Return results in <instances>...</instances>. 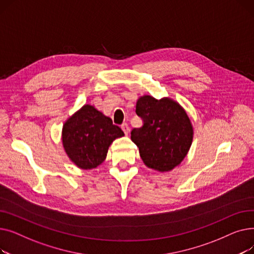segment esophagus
Listing matches in <instances>:
<instances>
[{
  "label": "esophagus",
  "instance_id": "obj_1",
  "mask_svg": "<svg viewBox=\"0 0 254 254\" xmlns=\"http://www.w3.org/2000/svg\"><path fill=\"white\" fill-rule=\"evenodd\" d=\"M122 128H123V130H124V132L126 135H127L128 134V131H129V127L127 126V124H123L122 125Z\"/></svg>",
  "mask_w": 254,
  "mask_h": 254
}]
</instances>
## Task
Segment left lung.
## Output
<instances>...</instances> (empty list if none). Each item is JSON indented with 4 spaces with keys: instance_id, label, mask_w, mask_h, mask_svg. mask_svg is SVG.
<instances>
[{
    "instance_id": "left-lung-1",
    "label": "left lung",
    "mask_w": 254,
    "mask_h": 254,
    "mask_svg": "<svg viewBox=\"0 0 254 254\" xmlns=\"http://www.w3.org/2000/svg\"><path fill=\"white\" fill-rule=\"evenodd\" d=\"M136 113L143 125L132 128L130 139L139 147L144 164L159 172L174 169L188 154L192 142L193 130L188 114L175 101L150 96L137 101Z\"/></svg>"
}]
</instances>
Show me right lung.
<instances>
[{"mask_svg": "<svg viewBox=\"0 0 254 254\" xmlns=\"http://www.w3.org/2000/svg\"><path fill=\"white\" fill-rule=\"evenodd\" d=\"M124 135L110 117L93 106L84 105L64 123L63 145L77 167L90 170L104 162L111 143Z\"/></svg>", "mask_w": 254, "mask_h": 254, "instance_id": "add662e5", "label": "right lung"}]
</instances>
